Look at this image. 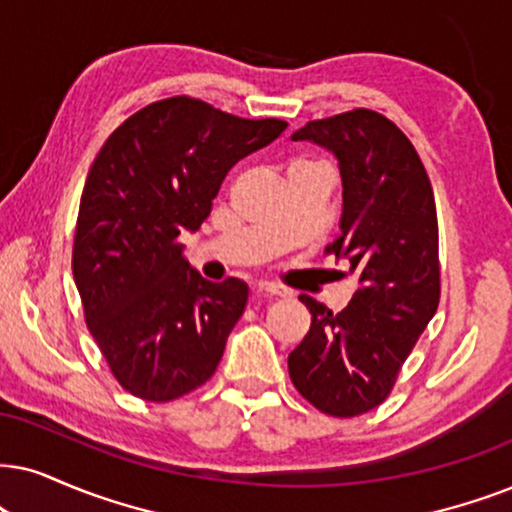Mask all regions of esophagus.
I'll return each mask as SVG.
<instances>
[{
    "label": "esophagus",
    "mask_w": 512,
    "mask_h": 512,
    "mask_svg": "<svg viewBox=\"0 0 512 512\" xmlns=\"http://www.w3.org/2000/svg\"><path fill=\"white\" fill-rule=\"evenodd\" d=\"M255 293L257 295H267V297H286L288 295L286 290L274 286V283H260V286H255Z\"/></svg>",
    "instance_id": "esophagus-1"
}]
</instances>
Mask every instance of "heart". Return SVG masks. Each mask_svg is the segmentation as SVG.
Here are the masks:
<instances>
[{
	"mask_svg": "<svg viewBox=\"0 0 512 512\" xmlns=\"http://www.w3.org/2000/svg\"><path fill=\"white\" fill-rule=\"evenodd\" d=\"M312 167H323V165H321V163H316V160L295 158L293 163L288 165V174H295V172H302V170H312Z\"/></svg>",
	"mask_w": 512,
	"mask_h": 512,
	"instance_id": "obj_1",
	"label": "heart"
}]
</instances>
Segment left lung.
Segmentation results:
<instances>
[{"mask_svg":"<svg viewBox=\"0 0 512 512\" xmlns=\"http://www.w3.org/2000/svg\"><path fill=\"white\" fill-rule=\"evenodd\" d=\"M293 141H314L338 158L340 236L326 255L347 260L359 286L338 314L300 295L312 326L288 354V373L319 411L361 416L387 399L437 312L435 196L406 134L368 108L307 122Z\"/></svg>","mask_w":512,"mask_h":512,"instance_id":"1","label":"left lung"}]
</instances>
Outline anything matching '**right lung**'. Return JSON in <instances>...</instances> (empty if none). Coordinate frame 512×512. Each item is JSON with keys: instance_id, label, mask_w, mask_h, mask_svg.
I'll return each mask as SVG.
<instances>
[{"instance_id": "right-lung-1", "label": "right lung", "mask_w": 512, "mask_h": 512, "mask_svg": "<svg viewBox=\"0 0 512 512\" xmlns=\"http://www.w3.org/2000/svg\"><path fill=\"white\" fill-rule=\"evenodd\" d=\"M286 127L172 96L127 118L96 155L77 212L73 276L89 333L134 397L179 399L217 371L248 286L200 276L179 236L208 219L226 172Z\"/></svg>"}]
</instances>
